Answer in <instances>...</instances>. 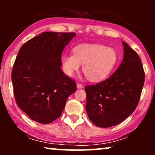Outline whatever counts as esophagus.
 <instances>
[{"label":"esophagus","instance_id":"34e87169","mask_svg":"<svg viewBox=\"0 0 155 155\" xmlns=\"http://www.w3.org/2000/svg\"><path fill=\"white\" fill-rule=\"evenodd\" d=\"M76 86H77V88L78 89L83 88V85L81 84H80V83H77V85H76Z\"/></svg>","mask_w":155,"mask_h":155}]
</instances>
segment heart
Listing matches in <instances>:
<instances>
[{"mask_svg": "<svg viewBox=\"0 0 155 155\" xmlns=\"http://www.w3.org/2000/svg\"><path fill=\"white\" fill-rule=\"evenodd\" d=\"M73 52L62 56L63 72L72 76L83 65L84 74L91 81H99L109 75L118 60L114 49L101 44H80L74 48Z\"/></svg>", "mask_w": 155, "mask_h": 155, "instance_id": "obj_1", "label": "heart"}]
</instances>
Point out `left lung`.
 <instances>
[{
    "label": "left lung",
    "instance_id": "obj_1",
    "mask_svg": "<svg viewBox=\"0 0 155 155\" xmlns=\"http://www.w3.org/2000/svg\"><path fill=\"white\" fill-rule=\"evenodd\" d=\"M124 58L116 71L104 81L87 85L86 110L97 127L121 123L135 111L144 84L145 74L136 51L125 42Z\"/></svg>",
    "mask_w": 155,
    "mask_h": 155
}]
</instances>
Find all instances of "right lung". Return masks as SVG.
<instances>
[{
    "mask_svg": "<svg viewBox=\"0 0 155 155\" xmlns=\"http://www.w3.org/2000/svg\"><path fill=\"white\" fill-rule=\"evenodd\" d=\"M75 33L44 32L21 47L12 81L16 103L31 120L49 124L60 117L76 84L62 71L61 55Z\"/></svg>",
    "mask_w": 155,
    "mask_h": 155,
    "instance_id": "1",
    "label": "right lung"
}]
</instances>
